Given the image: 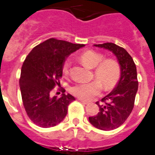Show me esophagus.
<instances>
[{"instance_id": "1", "label": "esophagus", "mask_w": 155, "mask_h": 155, "mask_svg": "<svg viewBox=\"0 0 155 155\" xmlns=\"http://www.w3.org/2000/svg\"><path fill=\"white\" fill-rule=\"evenodd\" d=\"M78 100L79 101H81V103H82V104H89V102L86 101V100H81V99H80V98H78Z\"/></svg>"}]
</instances>
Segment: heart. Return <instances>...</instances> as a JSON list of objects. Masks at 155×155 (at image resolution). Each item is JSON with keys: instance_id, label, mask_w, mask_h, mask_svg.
<instances>
[{"instance_id": "heart-1", "label": "heart", "mask_w": 155, "mask_h": 155, "mask_svg": "<svg viewBox=\"0 0 155 155\" xmlns=\"http://www.w3.org/2000/svg\"><path fill=\"white\" fill-rule=\"evenodd\" d=\"M104 58L102 54L92 50L86 51L81 55V62L88 68L94 69V76L98 80L74 85L71 89L74 96L81 100H90L100 95L103 86L106 90L115 86L121 75L120 66L114 59ZM71 63L70 59H67L63 63V71L66 74L69 73Z\"/></svg>"}]
</instances>
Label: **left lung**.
I'll use <instances>...</instances> for the list:
<instances>
[{"label":"left lung","instance_id":"left-lung-1","mask_svg":"<svg viewBox=\"0 0 155 155\" xmlns=\"http://www.w3.org/2000/svg\"><path fill=\"white\" fill-rule=\"evenodd\" d=\"M112 51L121 68V76L117 85L108 95L102 99V104L96 102L100 111L96 116L89 117V122L100 130H113L126 121L134 107L137 90V67L128 51L114 43L94 45Z\"/></svg>","mask_w":155,"mask_h":155}]
</instances>
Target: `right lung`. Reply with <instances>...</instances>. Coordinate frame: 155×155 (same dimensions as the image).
Returning a JSON list of instances; mask_svg holds the SVG:
<instances>
[{
    "mask_svg": "<svg viewBox=\"0 0 155 155\" xmlns=\"http://www.w3.org/2000/svg\"><path fill=\"white\" fill-rule=\"evenodd\" d=\"M84 45L50 38L34 47L26 56L19 79L22 104L28 117L42 128L55 126L67 114L68 105L75 100L62 90L61 97L51 96L59 85L63 67L69 55Z\"/></svg>",
    "mask_w": 155,
    "mask_h": 155,
    "instance_id": "right-lung-1",
    "label": "right lung"
}]
</instances>
